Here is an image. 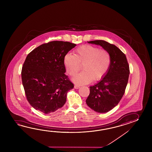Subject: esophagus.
I'll return each instance as SVG.
<instances>
[{"mask_svg":"<svg viewBox=\"0 0 152 152\" xmlns=\"http://www.w3.org/2000/svg\"><path fill=\"white\" fill-rule=\"evenodd\" d=\"M80 88V86H79L77 85H75V89H78V88Z\"/></svg>","mask_w":152,"mask_h":152,"instance_id":"34e87169","label":"esophagus"}]
</instances>
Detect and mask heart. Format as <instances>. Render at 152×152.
<instances>
[{"label":"heart","mask_w":152,"mask_h":152,"mask_svg":"<svg viewBox=\"0 0 152 152\" xmlns=\"http://www.w3.org/2000/svg\"><path fill=\"white\" fill-rule=\"evenodd\" d=\"M111 64V56L105 49L91 45H83L75 51V55L67 54L64 57V64L68 75L73 76L80 69L83 71L73 78L77 85L90 83L92 79L99 80L106 75Z\"/></svg>","instance_id":"1"}]
</instances>
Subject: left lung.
I'll list each match as a JSON object with an SVG mask.
<instances>
[{"label": "left lung", "mask_w": 152, "mask_h": 152, "mask_svg": "<svg viewBox=\"0 0 152 152\" xmlns=\"http://www.w3.org/2000/svg\"><path fill=\"white\" fill-rule=\"evenodd\" d=\"M88 43L100 45L111 56L107 73L99 82L90 87V94L86 100L87 105L94 111L105 113L116 107L123 97L129 79V64L126 55L116 45L103 40Z\"/></svg>", "instance_id": "1"}]
</instances>
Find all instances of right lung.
I'll list each match as a JSON object with an SVG mask.
<instances>
[{"label": "right lung", "instance_id": "1", "mask_svg": "<svg viewBox=\"0 0 152 152\" xmlns=\"http://www.w3.org/2000/svg\"><path fill=\"white\" fill-rule=\"evenodd\" d=\"M76 45L52 41L34 49L27 55L22 69L26 99L35 110L45 114L64 105L74 84L65 75L64 57Z\"/></svg>", "mask_w": 152, "mask_h": 152}]
</instances>
